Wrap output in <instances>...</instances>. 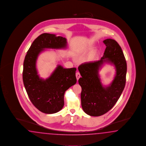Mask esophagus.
Instances as JSON below:
<instances>
[{"label": "esophagus", "mask_w": 146, "mask_h": 146, "mask_svg": "<svg viewBox=\"0 0 146 146\" xmlns=\"http://www.w3.org/2000/svg\"><path fill=\"white\" fill-rule=\"evenodd\" d=\"M80 77H81V75H80V73L78 72H76V78L77 80H78V79L80 78Z\"/></svg>", "instance_id": "1"}]
</instances>
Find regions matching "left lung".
<instances>
[{"mask_svg": "<svg viewBox=\"0 0 146 146\" xmlns=\"http://www.w3.org/2000/svg\"><path fill=\"white\" fill-rule=\"evenodd\" d=\"M106 46L100 60L85 62L78 67L82 78L78 83L82 88L81 105L85 113L100 116L111 110L119 98L126 84L127 63L120 45L113 39L103 41ZM105 62L113 64L116 75L108 87H103L98 74Z\"/></svg>", "mask_w": 146, "mask_h": 146, "instance_id": "8db88e82", "label": "left lung"}]
</instances>
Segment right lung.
<instances>
[{
	"instance_id": "add662e5",
	"label": "right lung",
	"mask_w": 146,
	"mask_h": 146,
	"mask_svg": "<svg viewBox=\"0 0 146 146\" xmlns=\"http://www.w3.org/2000/svg\"><path fill=\"white\" fill-rule=\"evenodd\" d=\"M66 46L65 38L44 33L34 40L25 56L23 84L31 103L43 113H56L61 110L65 91L76 83V68H63L58 65L50 76L44 80L38 74L36 60L44 49H64Z\"/></svg>"
}]
</instances>
